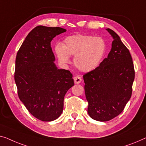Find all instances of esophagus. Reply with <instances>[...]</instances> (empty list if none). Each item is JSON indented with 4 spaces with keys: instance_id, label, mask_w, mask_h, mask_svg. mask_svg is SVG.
Masks as SVG:
<instances>
[{
    "instance_id": "obj_1",
    "label": "esophagus",
    "mask_w": 146,
    "mask_h": 146,
    "mask_svg": "<svg viewBox=\"0 0 146 146\" xmlns=\"http://www.w3.org/2000/svg\"><path fill=\"white\" fill-rule=\"evenodd\" d=\"M74 81H75V84H79L82 81V79L79 76H77V77H74Z\"/></svg>"
}]
</instances>
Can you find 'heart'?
<instances>
[{
	"mask_svg": "<svg viewBox=\"0 0 146 146\" xmlns=\"http://www.w3.org/2000/svg\"><path fill=\"white\" fill-rule=\"evenodd\" d=\"M58 60L62 64L70 62L69 56H75L74 64L79 70L89 72L98 66L106 50L103 39L85 35H75L65 39L62 46L55 48Z\"/></svg>",
	"mask_w": 146,
	"mask_h": 146,
	"instance_id": "obj_1",
	"label": "heart"
}]
</instances>
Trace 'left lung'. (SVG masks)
Returning <instances> with one entry per match:
<instances>
[{
    "label": "left lung",
    "instance_id": "left-lung-1",
    "mask_svg": "<svg viewBox=\"0 0 146 146\" xmlns=\"http://www.w3.org/2000/svg\"><path fill=\"white\" fill-rule=\"evenodd\" d=\"M106 30L113 38L108 58L83 75L88 113L102 122L111 120L123 111L131 97L135 75L129 50L116 33Z\"/></svg>",
    "mask_w": 146,
    "mask_h": 146
}]
</instances>
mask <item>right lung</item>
I'll return each instance as SVG.
<instances>
[{
	"label": "right lung",
	"mask_w": 146,
	"mask_h": 146,
	"mask_svg": "<svg viewBox=\"0 0 146 146\" xmlns=\"http://www.w3.org/2000/svg\"><path fill=\"white\" fill-rule=\"evenodd\" d=\"M66 31L58 27L37 26L17 53L14 79L19 98L30 113L42 121L60 116L65 95L74 85L70 71L58 69L54 64L50 45L56 35Z\"/></svg>",
	"instance_id": "obj_1"
}]
</instances>
